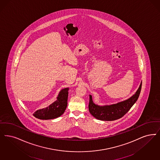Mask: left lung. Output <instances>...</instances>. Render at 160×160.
Listing matches in <instances>:
<instances>
[{"mask_svg": "<svg viewBox=\"0 0 160 160\" xmlns=\"http://www.w3.org/2000/svg\"><path fill=\"white\" fill-rule=\"evenodd\" d=\"M142 88L141 84L132 96L122 102L109 105L99 106L93 102L92 96L89 95V110L90 113L98 120L102 121H113L125 115L136 102L139 96Z\"/></svg>", "mask_w": 160, "mask_h": 160, "instance_id": "obj_1", "label": "left lung"}]
</instances>
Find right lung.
I'll return each mask as SVG.
<instances>
[{
	"mask_svg": "<svg viewBox=\"0 0 160 160\" xmlns=\"http://www.w3.org/2000/svg\"><path fill=\"white\" fill-rule=\"evenodd\" d=\"M69 88L61 90L58 94L57 100L49 107L36 111L33 115L41 120H51L56 118L64 114L67 107V100Z\"/></svg>",
	"mask_w": 160,
	"mask_h": 160,
	"instance_id": "1",
	"label": "right lung"
}]
</instances>
